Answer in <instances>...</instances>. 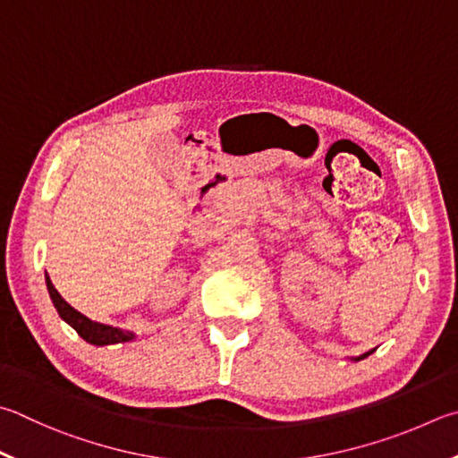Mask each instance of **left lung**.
<instances>
[{
	"instance_id": "1",
	"label": "left lung",
	"mask_w": 458,
	"mask_h": 458,
	"mask_svg": "<svg viewBox=\"0 0 458 458\" xmlns=\"http://www.w3.org/2000/svg\"><path fill=\"white\" fill-rule=\"evenodd\" d=\"M369 354H372V351H369V352H364V354H360V356H356V359H352V360H356V362H359V360H362V359H367V356Z\"/></svg>"
}]
</instances>
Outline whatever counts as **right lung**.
I'll list each match as a JSON object with an SVG mask.
<instances>
[{
    "mask_svg": "<svg viewBox=\"0 0 458 458\" xmlns=\"http://www.w3.org/2000/svg\"><path fill=\"white\" fill-rule=\"evenodd\" d=\"M46 284H47L49 298H52L55 310H57V314H60V318L68 322L70 327L76 330L81 338L86 340V343L96 344V346H104V344L128 343V340H134L136 338L134 332L107 327V324L94 322V320H89L88 316L78 312L76 309H72V306L60 296V293H57L47 274H46Z\"/></svg>",
    "mask_w": 458,
    "mask_h": 458,
    "instance_id": "add662e5",
    "label": "right lung"
}]
</instances>
